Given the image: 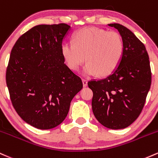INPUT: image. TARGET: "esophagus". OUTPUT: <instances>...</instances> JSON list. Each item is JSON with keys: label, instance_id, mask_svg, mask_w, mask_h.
I'll list each match as a JSON object with an SVG mask.
<instances>
[{"label": "esophagus", "instance_id": "obj_1", "mask_svg": "<svg viewBox=\"0 0 158 158\" xmlns=\"http://www.w3.org/2000/svg\"><path fill=\"white\" fill-rule=\"evenodd\" d=\"M82 84L84 87H86L88 85V81L86 79H82Z\"/></svg>", "mask_w": 158, "mask_h": 158}]
</instances>
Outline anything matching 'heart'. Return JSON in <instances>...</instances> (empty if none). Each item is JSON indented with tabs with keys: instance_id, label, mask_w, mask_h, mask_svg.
Here are the masks:
<instances>
[{
	"instance_id": "1",
	"label": "heart",
	"mask_w": 158,
	"mask_h": 158,
	"mask_svg": "<svg viewBox=\"0 0 158 158\" xmlns=\"http://www.w3.org/2000/svg\"><path fill=\"white\" fill-rule=\"evenodd\" d=\"M61 53L67 66L73 70H79L86 59L82 75L99 73L106 76L120 64L124 55V43L118 33L96 27H85L74 35V43L66 42Z\"/></svg>"
}]
</instances>
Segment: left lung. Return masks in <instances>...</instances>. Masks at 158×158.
I'll return each mask as SVG.
<instances>
[{
	"label": "left lung",
	"mask_w": 158,
	"mask_h": 158,
	"mask_svg": "<svg viewBox=\"0 0 158 158\" xmlns=\"http://www.w3.org/2000/svg\"><path fill=\"white\" fill-rule=\"evenodd\" d=\"M118 31L124 43L120 64L106 79L88 82L93 91V113L110 129H124L139 117L152 83L149 58L145 46L131 31L118 23L109 24Z\"/></svg>",
	"instance_id": "obj_1"
}]
</instances>
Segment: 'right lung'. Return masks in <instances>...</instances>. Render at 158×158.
Returning <instances> with one entry per match:
<instances>
[{
    "mask_svg": "<svg viewBox=\"0 0 158 158\" xmlns=\"http://www.w3.org/2000/svg\"><path fill=\"white\" fill-rule=\"evenodd\" d=\"M70 26L39 25L19 38L6 73L10 99L18 115L40 130L59 125L82 82L64 64L62 42Z\"/></svg>",
    "mask_w": 158,
    "mask_h": 158,
    "instance_id": "obj_1",
    "label": "right lung"
}]
</instances>
